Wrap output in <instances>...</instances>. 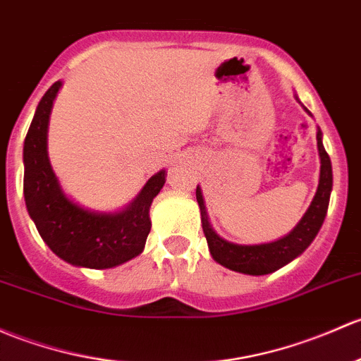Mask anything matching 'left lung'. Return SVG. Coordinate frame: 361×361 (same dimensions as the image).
<instances>
[{"label": "left lung", "instance_id": "left-lung-1", "mask_svg": "<svg viewBox=\"0 0 361 361\" xmlns=\"http://www.w3.org/2000/svg\"><path fill=\"white\" fill-rule=\"evenodd\" d=\"M299 102V98L295 97ZM301 104V102H299ZM305 111L310 114L308 109ZM311 116V114H310ZM320 128L317 130V147L318 155H320V180H318L317 193L311 200L308 211L301 218V221L292 228L289 233L283 235L282 238L267 244H235V242L226 240L219 237L212 228L209 216H207L206 204L200 187H197V202L200 207V219H202V230L207 238L209 252L212 259L219 263L221 267L228 268L231 271L244 273V275H268L280 270L282 267L289 264L292 259L301 256L306 249L310 247L311 242L320 231L324 219L327 216L329 200H331L332 192V164L331 157L325 152L324 142H322Z\"/></svg>", "mask_w": 361, "mask_h": 361}]
</instances>
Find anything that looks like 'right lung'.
<instances>
[{
	"mask_svg": "<svg viewBox=\"0 0 361 361\" xmlns=\"http://www.w3.org/2000/svg\"><path fill=\"white\" fill-rule=\"evenodd\" d=\"M62 81L44 93L24 142V197L30 219L44 244L78 268L105 270L133 259L145 249L150 206L166 183V169L155 173L138 195L119 211L79 206L63 192L48 157V124Z\"/></svg>",
	"mask_w": 361,
	"mask_h": 361,
	"instance_id": "add662e5",
	"label": "right lung"
}]
</instances>
